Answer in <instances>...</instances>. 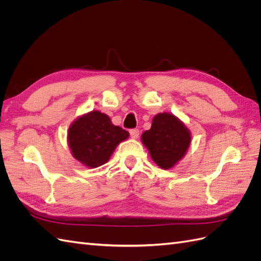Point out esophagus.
I'll return each instance as SVG.
<instances>
[{
    "label": "esophagus",
    "instance_id": "esophagus-1",
    "mask_svg": "<svg viewBox=\"0 0 261 261\" xmlns=\"http://www.w3.org/2000/svg\"><path fill=\"white\" fill-rule=\"evenodd\" d=\"M129 134H130V137H132V138L137 139L138 136H139V130L136 129V128H134V129H130V130H129Z\"/></svg>",
    "mask_w": 261,
    "mask_h": 261
}]
</instances>
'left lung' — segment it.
<instances>
[{
  "mask_svg": "<svg viewBox=\"0 0 261 261\" xmlns=\"http://www.w3.org/2000/svg\"><path fill=\"white\" fill-rule=\"evenodd\" d=\"M191 140V132L171 113L156 114L151 128L141 135V141L147 147L151 159L163 170L172 169L183 159Z\"/></svg>",
  "mask_w": 261,
  "mask_h": 261,
  "instance_id": "left-lung-1",
  "label": "left lung"
}]
</instances>
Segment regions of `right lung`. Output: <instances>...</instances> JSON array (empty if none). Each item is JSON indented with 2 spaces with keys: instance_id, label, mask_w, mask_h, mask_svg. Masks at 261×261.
<instances>
[{
  "instance_id": "right-lung-1",
  "label": "right lung",
  "mask_w": 261,
  "mask_h": 261,
  "mask_svg": "<svg viewBox=\"0 0 261 261\" xmlns=\"http://www.w3.org/2000/svg\"><path fill=\"white\" fill-rule=\"evenodd\" d=\"M128 136L129 133L113 125L107 114L91 111L69 126L67 141L75 159L93 169L107 163L116 146Z\"/></svg>"
}]
</instances>
